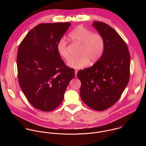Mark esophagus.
<instances>
[{"instance_id":"obj_1","label":"esophagus","mask_w":146,"mask_h":146,"mask_svg":"<svg viewBox=\"0 0 146 146\" xmlns=\"http://www.w3.org/2000/svg\"><path fill=\"white\" fill-rule=\"evenodd\" d=\"M77 74H78V71L77 70H75V77L77 76Z\"/></svg>"}]
</instances>
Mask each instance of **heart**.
<instances>
[{
  "label": "heart",
  "mask_w": 146,
  "mask_h": 146,
  "mask_svg": "<svg viewBox=\"0 0 146 146\" xmlns=\"http://www.w3.org/2000/svg\"><path fill=\"white\" fill-rule=\"evenodd\" d=\"M68 35L72 40L82 44L80 53L82 56L71 60L67 63L69 67L80 69L88 66L90 61L95 63L101 59L105 48L104 38L101 34L93 33L91 30L79 25L74 28ZM67 44L66 39L61 38L57 43L56 48L59 55L68 61L70 56L67 51Z\"/></svg>",
  "instance_id": "heart-1"
}]
</instances>
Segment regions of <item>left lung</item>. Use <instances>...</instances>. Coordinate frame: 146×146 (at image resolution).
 Segmentation results:
<instances>
[{
  "label": "left lung",
  "instance_id": "1",
  "mask_svg": "<svg viewBox=\"0 0 146 146\" xmlns=\"http://www.w3.org/2000/svg\"><path fill=\"white\" fill-rule=\"evenodd\" d=\"M93 26L104 38L105 48L101 59L91 67L80 70V97L85 104L104 111L115 104L127 86L130 76L127 46L110 26L94 21Z\"/></svg>",
  "mask_w": 146,
  "mask_h": 146
}]
</instances>
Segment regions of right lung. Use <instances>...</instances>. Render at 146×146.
Instances as JSON below:
<instances>
[{
  "label": "right lung",
  "instance_id": "1",
  "mask_svg": "<svg viewBox=\"0 0 146 146\" xmlns=\"http://www.w3.org/2000/svg\"><path fill=\"white\" fill-rule=\"evenodd\" d=\"M70 22L45 23L31 30L21 42L17 56L19 82L33 107L50 111L62 103L75 70L66 66L56 45Z\"/></svg>",
  "mask_w": 146,
  "mask_h": 146
}]
</instances>
